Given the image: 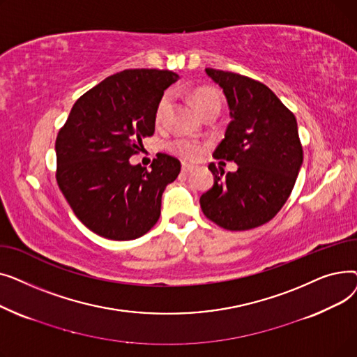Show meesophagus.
Instances as JSON below:
<instances>
[{
	"mask_svg": "<svg viewBox=\"0 0 357 357\" xmlns=\"http://www.w3.org/2000/svg\"><path fill=\"white\" fill-rule=\"evenodd\" d=\"M195 169L194 165H190V163H182V172H192Z\"/></svg>",
	"mask_w": 357,
	"mask_h": 357,
	"instance_id": "obj_1",
	"label": "esophagus"
}]
</instances>
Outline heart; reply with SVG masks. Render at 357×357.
<instances>
[{
	"label": "heart",
	"instance_id": "1",
	"mask_svg": "<svg viewBox=\"0 0 357 357\" xmlns=\"http://www.w3.org/2000/svg\"><path fill=\"white\" fill-rule=\"evenodd\" d=\"M192 100L198 108V111L201 114H204L205 111H208L213 107H221V98L220 93L210 86H202L198 88L192 92ZM172 107V93L166 91L162 93V97L159 98L156 108H155V124L160 126L166 116L169 114ZM169 149L171 152H174L175 155L183 158V159H190L194 160L197 158H199L201 155V144L198 142L194 140H188V139H176L174 142H171L169 144Z\"/></svg>",
	"mask_w": 357,
	"mask_h": 357
}]
</instances>
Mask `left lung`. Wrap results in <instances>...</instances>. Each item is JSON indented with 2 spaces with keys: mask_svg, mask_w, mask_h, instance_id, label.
<instances>
[{
  "mask_svg": "<svg viewBox=\"0 0 357 357\" xmlns=\"http://www.w3.org/2000/svg\"><path fill=\"white\" fill-rule=\"evenodd\" d=\"M205 72L222 88L231 116L213 156L238 169L224 175L210 163L214 185L201 195V210L221 229H256L284 207L303 165L296 120L265 84L229 70Z\"/></svg>",
  "mask_w": 357,
  "mask_h": 357,
  "instance_id": "left-lung-1",
  "label": "left lung"
}]
</instances>
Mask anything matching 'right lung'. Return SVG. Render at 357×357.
Returning a JSON list of instances; mask_svg holds the SVG:
<instances>
[{"instance_id":"add662e5","label":"right lung","mask_w":357,"mask_h":357,"mask_svg":"<svg viewBox=\"0 0 357 357\" xmlns=\"http://www.w3.org/2000/svg\"><path fill=\"white\" fill-rule=\"evenodd\" d=\"M179 77L165 69H126L86 91L56 137V181L84 226L109 240H133L160 215L162 194L181 162L158 153L150 169L130 165L155 133V108Z\"/></svg>"}]
</instances>
